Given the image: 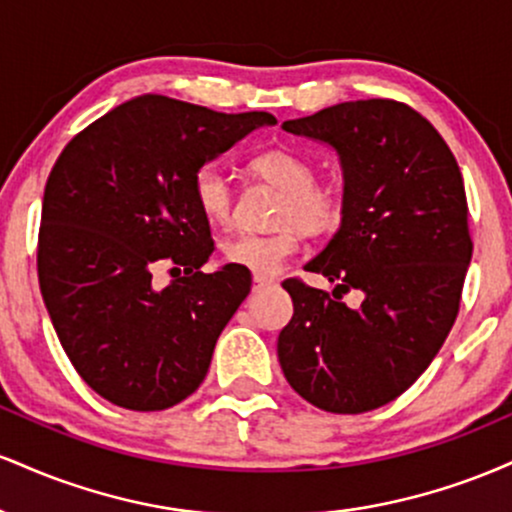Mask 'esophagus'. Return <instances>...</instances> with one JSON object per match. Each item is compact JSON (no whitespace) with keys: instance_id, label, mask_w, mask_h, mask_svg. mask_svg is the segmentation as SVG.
Segmentation results:
<instances>
[{"instance_id":"1","label":"esophagus","mask_w":512,"mask_h":512,"mask_svg":"<svg viewBox=\"0 0 512 512\" xmlns=\"http://www.w3.org/2000/svg\"><path fill=\"white\" fill-rule=\"evenodd\" d=\"M252 281H255V284H252V289H255V291H260V289H264V286H272L274 284L272 276H262V274H257Z\"/></svg>"}]
</instances>
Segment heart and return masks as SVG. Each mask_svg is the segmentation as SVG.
<instances>
[{
    "mask_svg": "<svg viewBox=\"0 0 512 512\" xmlns=\"http://www.w3.org/2000/svg\"><path fill=\"white\" fill-rule=\"evenodd\" d=\"M257 180L281 190L276 209L279 231L267 236L240 233L223 243V257L252 274L279 272L298 250L303 233L330 236L342 226L346 214L344 192L337 185L317 180V166L293 149H269L248 163ZM197 209L209 223H226L233 211V187L219 168H202L192 182Z\"/></svg>",
    "mask_w": 512,
    "mask_h": 512,
    "instance_id": "b5f03b06",
    "label": "heart"
}]
</instances>
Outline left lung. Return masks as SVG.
Instances as JSON below:
<instances>
[{
	"mask_svg": "<svg viewBox=\"0 0 512 512\" xmlns=\"http://www.w3.org/2000/svg\"><path fill=\"white\" fill-rule=\"evenodd\" d=\"M286 132L332 146L346 214L305 269L330 293L286 279L293 317L276 354L293 390L317 409L361 414L402 395L452 330L472 260L467 197L438 129L409 105L349 101L286 120ZM358 288L354 311L341 293Z\"/></svg>",
	"mask_w": 512,
	"mask_h": 512,
	"instance_id": "obj_1",
	"label": "left lung"
}]
</instances>
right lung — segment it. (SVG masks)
Instances as JSON below:
<instances>
[{"instance_id": "add662e5", "label": "right lung", "mask_w": 512, "mask_h": 512, "mask_svg": "<svg viewBox=\"0 0 512 512\" xmlns=\"http://www.w3.org/2000/svg\"><path fill=\"white\" fill-rule=\"evenodd\" d=\"M269 113L226 115L144 93L64 146L43 197L38 281L52 327L91 390L161 411L202 385L248 269L204 274L214 252L192 182ZM170 266L166 290L153 274Z\"/></svg>"}]
</instances>
